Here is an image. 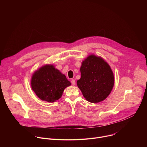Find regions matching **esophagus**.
<instances>
[{"label": "esophagus", "mask_w": 147, "mask_h": 147, "mask_svg": "<svg viewBox=\"0 0 147 147\" xmlns=\"http://www.w3.org/2000/svg\"><path fill=\"white\" fill-rule=\"evenodd\" d=\"M71 82L72 85L74 86V85L76 84V81H75V80H74V79H72V80H71Z\"/></svg>", "instance_id": "34e87169"}]
</instances>
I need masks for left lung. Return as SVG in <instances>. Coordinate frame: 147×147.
Here are the masks:
<instances>
[{
	"mask_svg": "<svg viewBox=\"0 0 147 147\" xmlns=\"http://www.w3.org/2000/svg\"><path fill=\"white\" fill-rule=\"evenodd\" d=\"M81 78L77 86L90 102L98 103L105 99L114 86L113 73L108 63L100 56L90 55L80 67Z\"/></svg>",
	"mask_w": 147,
	"mask_h": 147,
	"instance_id": "obj_1",
	"label": "left lung"
}]
</instances>
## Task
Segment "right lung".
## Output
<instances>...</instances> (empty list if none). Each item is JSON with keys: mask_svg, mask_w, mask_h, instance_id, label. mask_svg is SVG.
I'll use <instances>...</instances> for the list:
<instances>
[{"mask_svg": "<svg viewBox=\"0 0 147 147\" xmlns=\"http://www.w3.org/2000/svg\"><path fill=\"white\" fill-rule=\"evenodd\" d=\"M71 86L66 76L47 64L36 70L32 75L31 86L36 96L42 100L54 102L60 99L65 89Z\"/></svg>", "mask_w": 147, "mask_h": 147, "instance_id": "obj_1", "label": "right lung"}]
</instances>
